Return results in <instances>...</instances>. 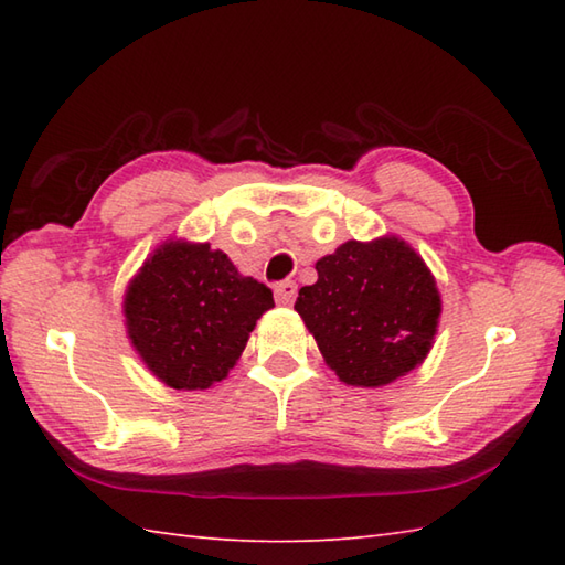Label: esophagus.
<instances>
[{
    "label": "esophagus",
    "instance_id": "1",
    "mask_svg": "<svg viewBox=\"0 0 565 565\" xmlns=\"http://www.w3.org/2000/svg\"><path fill=\"white\" fill-rule=\"evenodd\" d=\"M274 298H276V303L291 306L294 298H296V284H294V281L276 284V286H274Z\"/></svg>",
    "mask_w": 565,
    "mask_h": 565
}]
</instances>
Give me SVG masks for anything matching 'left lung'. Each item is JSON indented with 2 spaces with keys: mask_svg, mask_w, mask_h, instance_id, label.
<instances>
[{
  "mask_svg": "<svg viewBox=\"0 0 565 565\" xmlns=\"http://www.w3.org/2000/svg\"><path fill=\"white\" fill-rule=\"evenodd\" d=\"M296 310L326 364L347 386L379 388L405 376L431 350L441 298L423 257L386 235L340 245L316 262Z\"/></svg>",
  "mask_w": 565,
  "mask_h": 565,
  "instance_id": "1",
  "label": "left lung"
}]
</instances>
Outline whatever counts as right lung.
Returning a JSON list of instances; mask_svg holds the SVG:
<instances>
[{"label": "right lung", "mask_w": 565, "mask_h": 565, "mask_svg": "<svg viewBox=\"0 0 565 565\" xmlns=\"http://www.w3.org/2000/svg\"><path fill=\"white\" fill-rule=\"evenodd\" d=\"M269 308L271 289L239 274L225 252L184 239L154 249L124 298L130 344L177 391L223 381Z\"/></svg>", "instance_id": "right-lung-1"}]
</instances>
